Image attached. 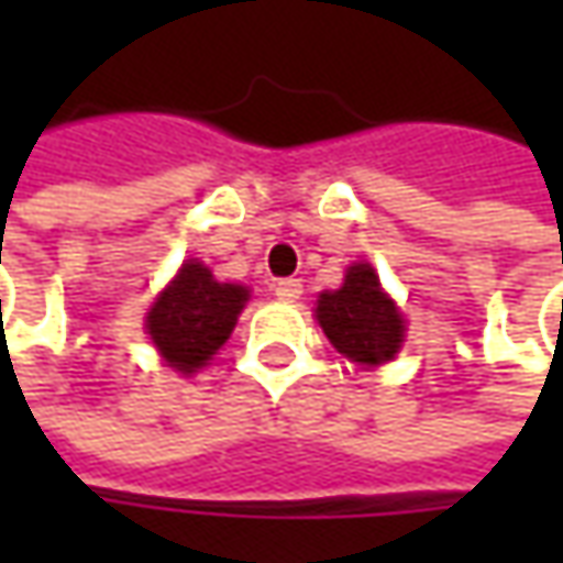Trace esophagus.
Wrapping results in <instances>:
<instances>
[{
	"mask_svg": "<svg viewBox=\"0 0 563 563\" xmlns=\"http://www.w3.org/2000/svg\"><path fill=\"white\" fill-rule=\"evenodd\" d=\"M272 291L278 300H285V303H294V300H300V294H303V285L297 282V278H278L275 285H272Z\"/></svg>",
	"mask_w": 563,
	"mask_h": 563,
	"instance_id": "34e87169",
	"label": "esophagus"
}]
</instances>
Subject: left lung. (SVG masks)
<instances>
[{
    "instance_id": "8db88e82",
    "label": "left lung",
    "mask_w": 563,
    "mask_h": 563,
    "mask_svg": "<svg viewBox=\"0 0 563 563\" xmlns=\"http://www.w3.org/2000/svg\"><path fill=\"white\" fill-rule=\"evenodd\" d=\"M316 319L344 357L366 366L395 357L404 341V319L369 263H354L338 291L319 297Z\"/></svg>"
}]
</instances>
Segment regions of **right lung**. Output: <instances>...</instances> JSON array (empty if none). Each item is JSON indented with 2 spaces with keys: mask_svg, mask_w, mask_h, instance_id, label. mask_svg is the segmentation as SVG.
Returning a JSON list of instances; mask_svg holds the SVG:
<instances>
[{
  "mask_svg": "<svg viewBox=\"0 0 563 563\" xmlns=\"http://www.w3.org/2000/svg\"><path fill=\"white\" fill-rule=\"evenodd\" d=\"M247 297V288L216 282L203 263L187 260L146 313V332L168 366L197 373L225 344Z\"/></svg>",
  "mask_w": 563,
  "mask_h": 563,
  "instance_id": "obj_1",
  "label": "right lung"
}]
</instances>
